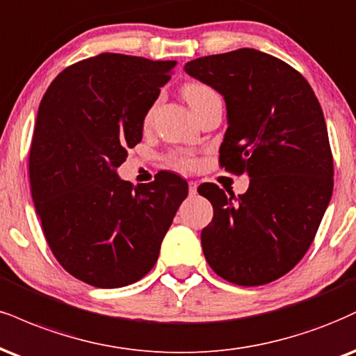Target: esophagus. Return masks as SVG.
<instances>
[{"label":"esophagus","instance_id":"obj_1","mask_svg":"<svg viewBox=\"0 0 356 356\" xmlns=\"http://www.w3.org/2000/svg\"><path fill=\"white\" fill-rule=\"evenodd\" d=\"M197 194V182H189V195L194 197Z\"/></svg>","mask_w":356,"mask_h":356}]
</instances>
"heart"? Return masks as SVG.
I'll use <instances>...</instances> for the list:
<instances>
[{"mask_svg": "<svg viewBox=\"0 0 356 356\" xmlns=\"http://www.w3.org/2000/svg\"><path fill=\"white\" fill-rule=\"evenodd\" d=\"M184 96H186V99L191 104V108H194V106L200 104V102L209 99L211 96H216V92H213L212 89L205 84L189 83V84L184 86ZM145 122H149V115L145 118ZM175 165L182 167V169H191V167H194V161H192L191 157L181 156L175 159Z\"/></svg>", "mask_w": 356, "mask_h": 356, "instance_id": "heart-1", "label": "heart"}]
</instances>
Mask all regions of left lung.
I'll use <instances>...</instances> for the list:
<instances>
[{
    "label": "left lung",
    "instance_id": "8db88e82",
    "mask_svg": "<svg viewBox=\"0 0 356 356\" xmlns=\"http://www.w3.org/2000/svg\"><path fill=\"white\" fill-rule=\"evenodd\" d=\"M184 71L224 96L220 165L250 179L245 194L202 184L212 222L200 234L212 270L232 284L277 280L314 242L333 192V157L314 89L298 71L252 48L197 58Z\"/></svg>",
    "mask_w": 356,
    "mask_h": 356
}]
</instances>
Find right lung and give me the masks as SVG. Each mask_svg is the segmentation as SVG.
<instances>
[{
    "label": "right lung",
    "mask_w": 356,
    "mask_h": 356,
    "mask_svg": "<svg viewBox=\"0 0 356 356\" xmlns=\"http://www.w3.org/2000/svg\"><path fill=\"white\" fill-rule=\"evenodd\" d=\"M175 64L102 53L59 72L41 99L33 202L58 262L89 285L118 289L151 270L189 192L172 172L136 187L118 175Z\"/></svg>",
    "instance_id": "1"
}]
</instances>
